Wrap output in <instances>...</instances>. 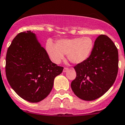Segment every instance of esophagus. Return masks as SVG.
<instances>
[{
  "mask_svg": "<svg viewBox=\"0 0 125 125\" xmlns=\"http://www.w3.org/2000/svg\"><path fill=\"white\" fill-rule=\"evenodd\" d=\"M68 70H69L68 68H64L63 70V73L66 72L67 71H68Z\"/></svg>",
  "mask_w": 125,
  "mask_h": 125,
  "instance_id": "obj_1",
  "label": "esophagus"
}]
</instances>
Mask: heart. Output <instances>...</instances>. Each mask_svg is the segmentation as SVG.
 <instances>
[{"label":"heart","instance_id":"heart-1","mask_svg":"<svg viewBox=\"0 0 125 125\" xmlns=\"http://www.w3.org/2000/svg\"><path fill=\"white\" fill-rule=\"evenodd\" d=\"M93 40L89 37L62 39L56 42V45L51 41L46 43V50L51 60L59 63L67 55L68 59L73 63L83 62L88 59L93 48Z\"/></svg>","mask_w":125,"mask_h":125}]
</instances>
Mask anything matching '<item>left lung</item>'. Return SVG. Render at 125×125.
Instances as JSON below:
<instances>
[{
  "label": "left lung",
  "instance_id": "8db88e82",
  "mask_svg": "<svg viewBox=\"0 0 125 125\" xmlns=\"http://www.w3.org/2000/svg\"><path fill=\"white\" fill-rule=\"evenodd\" d=\"M76 77L71 87L75 95L93 101L104 94L114 83L118 70V49L104 35L98 37L87 60L74 67Z\"/></svg>",
  "mask_w": 125,
  "mask_h": 125
}]
</instances>
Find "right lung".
I'll return each mask as SVG.
<instances>
[{
	"instance_id": "1",
	"label": "right lung",
	"mask_w": 125,
	"mask_h": 125,
	"mask_svg": "<svg viewBox=\"0 0 125 125\" xmlns=\"http://www.w3.org/2000/svg\"><path fill=\"white\" fill-rule=\"evenodd\" d=\"M62 66L50 60L31 31L21 32L13 40L6 55L5 73L11 87L24 100L38 103L52 90Z\"/></svg>"
}]
</instances>
